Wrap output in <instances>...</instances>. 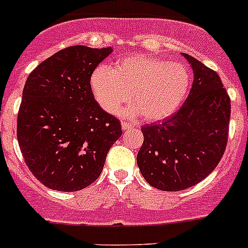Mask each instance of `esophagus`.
I'll use <instances>...</instances> for the list:
<instances>
[{"instance_id":"obj_1","label":"esophagus","mask_w":248,"mask_h":248,"mask_svg":"<svg viewBox=\"0 0 248 248\" xmlns=\"http://www.w3.org/2000/svg\"><path fill=\"white\" fill-rule=\"evenodd\" d=\"M121 127H122V129H124V131H126V129L131 128L132 126L129 124H127V122H121Z\"/></svg>"}]
</instances>
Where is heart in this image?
<instances>
[{
    "label": "heart",
    "instance_id": "heart-1",
    "mask_svg": "<svg viewBox=\"0 0 248 248\" xmlns=\"http://www.w3.org/2000/svg\"><path fill=\"white\" fill-rule=\"evenodd\" d=\"M94 98L107 112L115 114L127 98L131 106L126 117L141 115L145 121H158L179 109L189 87V74L184 66L147 55H132L114 68L99 66L91 76Z\"/></svg>",
    "mask_w": 248,
    "mask_h": 248
}]
</instances>
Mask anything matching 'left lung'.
I'll use <instances>...</instances> for the list:
<instances>
[{"label":"left lung","instance_id":"left-lung-1","mask_svg":"<svg viewBox=\"0 0 248 248\" xmlns=\"http://www.w3.org/2000/svg\"><path fill=\"white\" fill-rule=\"evenodd\" d=\"M193 72L184 106L170 117L141 127L137 164L161 191H182L202 181L221 161L228 140L231 99L218 74L182 54Z\"/></svg>","mask_w":248,"mask_h":248}]
</instances>
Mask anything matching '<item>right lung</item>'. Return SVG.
<instances>
[{
	"instance_id": "right-lung-1",
	"label": "right lung",
	"mask_w": 248,
	"mask_h": 248,
	"mask_svg": "<svg viewBox=\"0 0 248 248\" xmlns=\"http://www.w3.org/2000/svg\"><path fill=\"white\" fill-rule=\"evenodd\" d=\"M112 47L74 46L42 62L25 82L17 141L32 174L49 188L76 192L96 181L121 124L94 101L91 76Z\"/></svg>"
}]
</instances>
